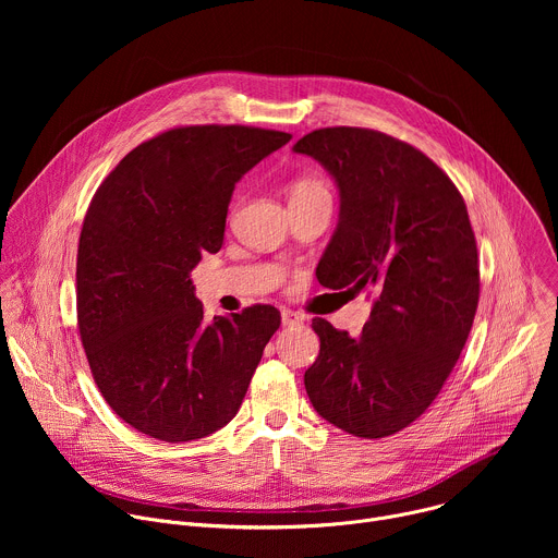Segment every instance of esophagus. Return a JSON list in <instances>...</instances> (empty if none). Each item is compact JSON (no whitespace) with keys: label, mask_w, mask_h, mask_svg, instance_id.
<instances>
[{"label":"esophagus","mask_w":558,"mask_h":558,"mask_svg":"<svg viewBox=\"0 0 558 558\" xmlns=\"http://www.w3.org/2000/svg\"><path fill=\"white\" fill-rule=\"evenodd\" d=\"M300 323H302V315H300V313L289 311V308L282 311V325H284V327H298Z\"/></svg>","instance_id":"34e87169"}]
</instances>
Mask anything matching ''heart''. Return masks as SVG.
<instances>
[{"label":"heart","mask_w":558,"mask_h":558,"mask_svg":"<svg viewBox=\"0 0 558 558\" xmlns=\"http://www.w3.org/2000/svg\"><path fill=\"white\" fill-rule=\"evenodd\" d=\"M306 194H329L327 185L317 179H300L291 187V196H306Z\"/></svg>","instance_id":"b5f03b06"}]
</instances>
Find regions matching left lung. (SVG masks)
Listing matches in <instances>:
<instances>
[{"mask_svg":"<svg viewBox=\"0 0 558 558\" xmlns=\"http://www.w3.org/2000/svg\"><path fill=\"white\" fill-rule=\"evenodd\" d=\"M293 151L323 163L340 190L317 280L375 295L360 338L315 317L320 355L304 388L329 424L381 439L424 415L468 340L480 304L468 209L424 151L377 130L320 128Z\"/></svg>","mask_w":558,"mask_h":558,"instance_id":"1","label":"left lung"}]
</instances>
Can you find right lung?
Wrapping results in <instances>:
<instances>
[{"instance_id": "obj_1", "label": "right lung", "mask_w": 558, "mask_h": 558, "mask_svg": "<svg viewBox=\"0 0 558 558\" xmlns=\"http://www.w3.org/2000/svg\"><path fill=\"white\" fill-rule=\"evenodd\" d=\"M291 134L185 125L125 154L95 192L76 252V325L108 407L179 444L229 424L280 311L254 304L207 323L190 271L222 247L235 183Z\"/></svg>"}]
</instances>
